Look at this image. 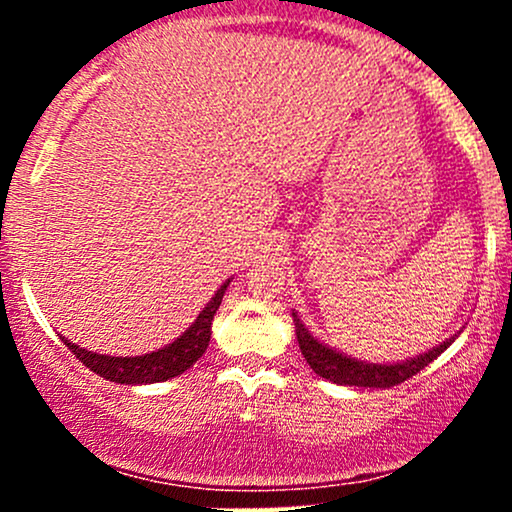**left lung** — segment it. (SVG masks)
<instances>
[{"label":"left lung","mask_w":512,"mask_h":512,"mask_svg":"<svg viewBox=\"0 0 512 512\" xmlns=\"http://www.w3.org/2000/svg\"><path fill=\"white\" fill-rule=\"evenodd\" d=\"M293 322H296V337L298 346H301V354L308 366L315 370L317 375H322L325 380H332L337 385H354V387H395L404 380H409L411 375L419 373L421 368H426L433 358L443 354L448 346L455 342V337L445 339L443 344L433 346L426 354L409 358L402 363H366L356 361V358L339 354V351L330 349L327 344L317 342V339L305 330L301 317L293 313Z\"/></svg>","instance_id":"obj_1"}]
</instances>
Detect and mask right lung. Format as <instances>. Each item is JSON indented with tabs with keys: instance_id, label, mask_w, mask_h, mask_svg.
Here are the masks:
<instances>
[{
	"instance_id": "right-lung-1",
	"label": "right lung",
	"mask_w": 512,
	"mask_h": 512,
	"mask_svg": "<svg viewBox=\"0 0 512 512\" xmlns=\"http://www.w3.org/2000/svg\"><path fill=\"white\" fill-rule=\"evenodd\" d=\"M228 284L221 286L214 293V298L207 303V308L197 315V320L187 327L185 332L175 339L173 344L163 346V349L151 351L144 356H103L93 354V351L81 349L62 337V342L67 344V349L84 363L86 368H91L93 373L101 375V378L110 380V383L120 385H144V383H163V380L175 378V375L185 373L187 368L195 366L207 351L209 339H211V320H214L216 310H219L223 293H226Z\"/></svg>"
}]
</instances>
